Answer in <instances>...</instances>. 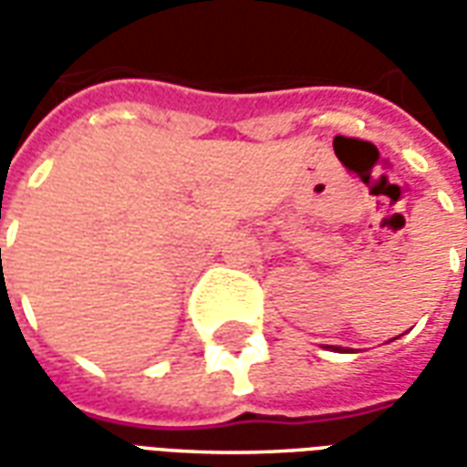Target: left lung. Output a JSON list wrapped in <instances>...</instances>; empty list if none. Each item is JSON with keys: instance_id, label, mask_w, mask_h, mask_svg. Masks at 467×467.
Instances as JSON below:
<instances>
[{"instance_id": "1", "label": "left lung", "mask_w": 467, "mask_h": 467, "mask_svg": "<svg viewBox=\"0 0 467 467\" xmlns=\"http://www.w3.org/2000/svg\"><path fill=\"white\" fill-rule=\"evenodd\" d=\"M465 217H467V210H465ZM465 267H467V250H465Z\"/></svg>"}]
</instances>
